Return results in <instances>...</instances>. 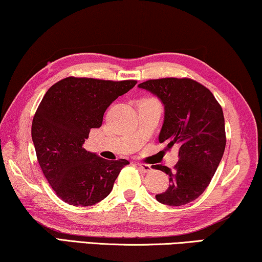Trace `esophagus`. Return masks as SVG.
Returning a JSON list of instances; mask_svg holds the SVG:
<instances>
[{"mask_svg": "<svg viewBox=\"0 0 262 262\" xmlns=\"http://www.w3.org/2000/svg\"><path fill=\"white\" fill-rule=\"evenodd\" d=\"M138 165V167L140 169H141L143 173H149V171L153 170V168H151L150 165H147V163H141V162H138L136 163Z\"/></svg>", "mask_w": 262, "mask_h": 262, "instance_id": "esophagus-1", "label": "esophagus"}]
</instances>
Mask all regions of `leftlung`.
<instances>
[{"label":"left lung","instance_id":"1","mask_svg":"<svg viewBox=\"0 0 262 262\" xmlns=\"http://www.w3.org/2000/svg\"><path fill=\"white\" fill-rule=\"evenodd\" d=\"M139 88L154 94L165 106L160 143L166 142L167 149L179 147L173 169L155 166L169 177V187L156 194V200L168 206L189 204L205 192L224 155L222 108L208 88L187 77L148 80Z\"/></svg>","mask_w":262,"mask_h":262}]
</instances>
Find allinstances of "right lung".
Returning a JSON list of instances; mask_svg holds the SVG:
<instances>
[{
  "label": "right lung",
  "instance_id": "add662e5",
  "mask_svg": "<svg viewBox=\"0 0 262 262\" xmlns=\"http://www.w3.org/2000/svg\"><path fill=\"white\" fill-rule=\"evenodd\" d=\"M135 80L106 81L66 77L48 89L35 113L31 138L37 161L61 200L73 206L95 205L112 192L127 160L100 158L83 148L93 128H100L113 101Z\"/></svg>",
  "mask_w": 262,
  "mask_h": 262
}]
</instances>
